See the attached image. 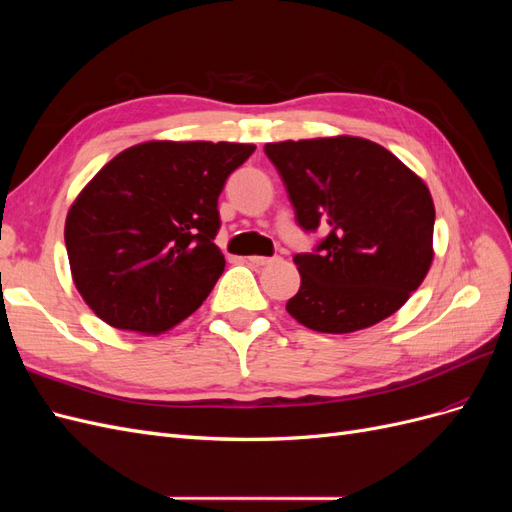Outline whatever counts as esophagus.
<instances>
[{
  "mask_svg": "<svg viewBox=\"0 0 512 512\" xmlns=\"http://www.w3.org/2000/svg\"><path fill=\"white\" fill-rule=\"evenodd\" d=\"M247 260H250L252 262V265H260V267H265V265H273V262H277V260H280V258H277V256H250V258H247Z\"/></svg>",
  "mask_w": 512,
  "mask_h": 512,
  "instance_id": "esophagus-1",
  "label": "esophagus"
}]
</instances>
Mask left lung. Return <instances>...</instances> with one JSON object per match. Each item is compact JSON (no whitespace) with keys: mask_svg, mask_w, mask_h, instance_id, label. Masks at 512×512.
<instances>
[{"mask_svg":"<svg viewBox=\"0 0 512 512\" xmlns=\"http://www.w3.org/2000/svg\"><path fill=\"white\" fill-rule=\"evenodd\" d=\"M297 222L329 230L316 254H297L301 288L286 312L318 333L374 327L404 305L433 262V207L425 181L361 136L267 143Z\"/></svg>","mask_w":512,"mask_h":512,"instance_id":"left-lung-1","label":"left lung"}]
</instances>
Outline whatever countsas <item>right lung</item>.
Returning a JSON list of instances; mask_svg holds the SVG:
<instances>
[{
  "mask_svg": "<svg viewBox=\"0 0 512 512\" xmlns=\"http://www.w3.org/2000/svg\"><path fill=\"white\" fill-rule=\"evenodd\" d=\"M256 145L145 141L106 162L66 215L72 282L100 320L160 335L194 314L224 271L218 196Z\"/></svg>",
  "mask_w": 512,
  "mask_h": 512,
  "instance_id": "right-lung-1",
  "label": "right lung"
}]
</instances>
